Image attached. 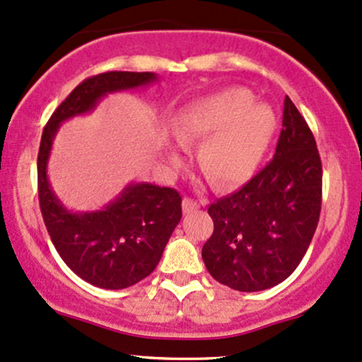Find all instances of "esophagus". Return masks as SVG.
Here are the masks:
<instances>
[{
    "instance_id": "1",
    "label": "esophagus",
    "mask_w": 362,
    "mask_h": 362,
    "mask_svg": "<svg viewBox=\"0 0 362 362\" xmlns=\"http://www.w3.org/2000/svg\"><path fill=\"white\" fill-rule=\"evenodd\" d=\"M200 204H206V202H195V200L192 199H184V202H182V209H184L185 214H190V212L197 211V209L200 207Z\"/></svg>"
}]
</instances>
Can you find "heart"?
I'll return each instance as SVG.
<instances>
[{"mask_svg": "<svg viewBox=\"0 0 362 362\" xmlns=\"http://www.w3.org/2000/svg\"><path fill=\"white\" fill-rule=\"evenodd\" d=\"M172 132L184 145L199 141L197 163L217 190H233L250 182L259 168L276 132L275 111L255 103L243 87L194 99L178 107ZM168 160L178 163L175 148Z\"/></svg>", "mask_w": 362, "mask_h": 362, "instance_id": "obj_1", "label": "heart"}]
</instances>
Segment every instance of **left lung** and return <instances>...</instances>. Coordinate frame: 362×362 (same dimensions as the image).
I'll use <instances>...</instances> for the list:
<instances>
[{"label":"left lung","mask_w":362,"mask_h":362,"mask_svg":"<svg viewBox=\"0 0 362 362\" xmlns=\"http://www.w3.org/2000/svg\"><path fill=\"white\" fill-rule=\"evenodd\" d=\"M322 204L315 138L286 95L283 129L267 167L238 192L211 204L214 233L202 247L211 276L239 291L268 290L297 269Z\"/></svg>","instance_id":"1"}]
</instances>
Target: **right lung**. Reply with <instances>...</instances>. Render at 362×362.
Returning <instances> with one entry per match:
<instances>
[{
  "label": "right lung",
  "instance_id": "1",
  "mask_svg": "<svg viewBox=\"0 0 362 362\" xmlns=\"http://www.w3.org/2000/svg\"><path fill=\"white\" fill-rule=\"evenodd\" d=\"M156 81L153 72H104L89 77L57 107L42 134L38 200L47 230L65 264L99 288H128L153 272L182 219V197L170 187L132 182L101 211H69L47 175L52 145L64 121L93 112L107 94Z\"/></svg>",
  "mask_w": 362,
  "mask_h": 362
}]
</instances>
